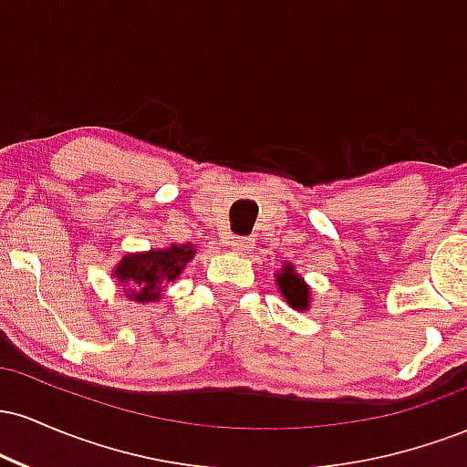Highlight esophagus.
Wrapping results in <instances>:
<instances>
[{"instance_id": "obj_1", "label": "esophagus", "mask_w": 467, "mask_h": 467, "mask_svg": "<svg viewBox=\"0 0 467 467\" xmlns=\"http://www.w3.org/2000/svg\"><path fill=\"white\" fill-rule=\"evenodd\" d=\"M228 245L234 250H248L252 245L250 237H237V234H228Z\"/></svg>"}]
</instances>
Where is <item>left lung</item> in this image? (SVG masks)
<instances>
[{
    "label": "left lung",
    "instance_id": "8db88e82",
    "mask_svg": "<svg viewBox=\"0 0 467 467\" xmlns=\"http://www.w3.org/2000/svg\"><path fill=\"white\" fill-rule=\"evenodd\" d=\"M278 287H281L283 296H285V301L292 305V307L296 309L307 307V296H309L307 287H305L301 278L294 275L292 265H285V272L278 276Z\"/></svg>",
    "mask_w": 467,
    "mask_h": 467
}]
</instances>
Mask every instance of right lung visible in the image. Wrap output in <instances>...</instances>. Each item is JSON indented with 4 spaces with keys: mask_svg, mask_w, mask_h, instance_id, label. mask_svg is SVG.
Wrapping results in <instances>:
<instances>
[{
    "mask_svg": "<svg viewBox=\"0 0 467 467\" xmlns=\"http://www.w3.org/2000/svg\"><path fill=\"white\" fill-rule=\"evenodd\" d=\"M189 245H171L169 250H151L147 254H130L116 267V278L125 294L136 303L158 301L166 281H175L180 270L192 259Z\"/></svg>",
    "mask_w": 467,
    "mask_h": 467,
    "instance_id": "right-lung-1",
    "label": "right lung"
}]
</instances>
